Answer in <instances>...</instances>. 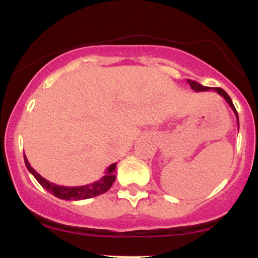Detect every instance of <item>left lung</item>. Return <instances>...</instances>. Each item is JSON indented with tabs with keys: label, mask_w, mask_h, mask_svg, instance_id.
<instances>
[{
	"label": "left lung",
	"mask_w": 258,
	"mask_h": 258,
	"mask_svg": "<svg viewBox=\"0 0 258 258\" xmlns=\"http://www.w3.org/2000/svg\"><path fill=\"white\" fill-rule=\"evenodd\" d=\"M186 81H188V84L190 85L191 90H194L195 92H205V91H209V90H211V91H215V92H217V93L220 94L221 97H223L224 100H226V102L228 103V104H229L230 108H232V110H233V112H234V115H235V117H236V122H238V130H239V116H238V112H236V109H235V106H234L233 102H232V99H230V97L228 96L226 91H224V90H222V88H218V87H215V88H211V87H206V86H203V85H200L199 82H197V81H193V80H186Z\"/></svg>",
	"instance_id": "left-lung-1"
}]
</instances>
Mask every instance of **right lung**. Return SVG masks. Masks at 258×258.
Listing matches in <instances>:
<instances>
[{"label":"right lung","instance_id":"1","mask_svg":"<svg viewBox=\"0 0 258 258\" xmlns=\"http://www.w3.org/2000/svg\"><path fill=\"white\" fill-rule=\"evenodd\" d=\"M24 161L26 165V168L29 170L32 176L36 178V180L40 183L41 185L46 189L47 191L54 195V197L59 198V199L63 200H84V199H90V198L98 197L100 194H104L105 191H108L112 185V183L115 182V168H116V162L111 164L110 166L106 168L104 176L102 178L96 180V182L90 183V184L86 185H79V186H64V185H58L55 183L49 182L46 178H43L41 174H38L34 168L31 167V165L29 164L28 159H26L24 154Z\"/></svg>","mask_w":258,"mask_h":258}]
</instances>
